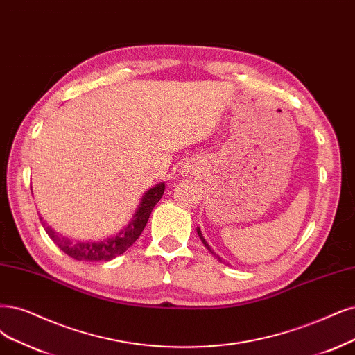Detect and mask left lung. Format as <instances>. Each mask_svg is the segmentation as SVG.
<instances>
[{"label": "left lung", "mask_w": 355, "mask_h": 355, "mask_svg": "<svg viewBox=\"0 0 355 355\" xmlns=\"http://www.w3.org/2000/svg\"><path fill=\"white\" fill-rule=\"evenodd\" d=\"M198 234H199V237H200V240H202V243H203V244H205V247H207V250H209V252H211V253H212V254H214V252H212V248H211V247H209V244H207V243H206V240H205V239H203V235H202V231H200V230H199V228H198ZM218 259H219V257H218Z\"/></svg>", "instance_id": "obj_1"}]
</instances>
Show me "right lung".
<instances>
[{
	"label": "right lung",
	"mask_w": 355,
	"mask_h": 355,
	"mask_svg": "<svg viewBox=\"0 0 355 355\" xmlns=\"http://www.w3.org/2000/svg\"><path fill=\"white\" fill-rule=\"evenodd\" d=\"M164 190L165 184L161 182V184H157L144 193L143 199L137 207V212L135 214L133 219L130 220V224L123 231L114 235V237L105 239L102 241H73L67 237H62V235L49 228L41 216H39V219H41V224L49 235V239L67 256L80 261H107L123 254L127 248L133 245L135 241L140 237L141 231L148 224V219L153 211L155 205L161 200Z\"/></svg>",
	"instance_id": "obj_1"
}]
</instances>
